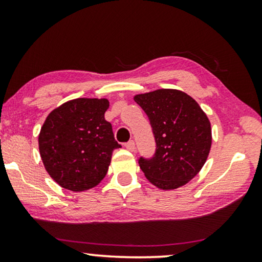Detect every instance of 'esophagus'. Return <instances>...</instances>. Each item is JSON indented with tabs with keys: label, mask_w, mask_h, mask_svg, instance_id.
<instances>
[{
	"label": "esophagus",
	"mask_w": 262,
	"mask_h": 262,
	"mask_svg": "<svg viewBox=\"0 0 262 262\" xmlns=\"http://www.w3.org/2000/svg\"><path fill=\"white\" fill-rule=\"evenodd\" d=\"M125 148H126L127 150H130V151H135L136 149V144L134 141H128L126 144H125Z\"/></svg>",
	"instance_id": "1"
}]
</instances>
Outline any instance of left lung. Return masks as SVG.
<instances>
[{
    "label": "left lung",
    "instance_id": "1",
    "mask_svg": "<svg viewBox=\"0 0 262 262\" xmlns=\"http://www.w3.org/2000/svg\"><path fill=\"white\" fill-rule=\"evenodd\" d=\"M134 100L148 116L156 142L154 157L139 159L145 178L164 191L186 185L209 156V118L192 96L178 89H157L135 95Z\"/></svg>",
    "mask_w": 262,
    "mask_h": 262
}]
</instances>
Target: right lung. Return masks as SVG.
<instances>
[{"label":"right lung","instance_id":"add662e5","mask_svg":"<svg viewBox=\"0 0 262 262\" xmlns=\"http://www.w3.org/2000/svg\"><path fill=\"white\" fill-rule=\"evenodd\" d=\"M108 107L107 99L78 98L46 117L39 152L46 171L60 187L83 192L105 178L113 150L120 148L105 119Z\"/></svg>","mask_w":262,"mask_h":262}]
</instances>
